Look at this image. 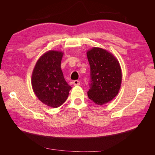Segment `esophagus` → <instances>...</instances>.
<instances>
[{
    "label": "esophagus",
    "instance_id": "34e87169",
    "mask_svg": "<svg viewBox=\"0 0 155 155\" xmlns=\"http://www.w3.org/2000/svg\"><path fill=\"white\" fill-rule=\"evenodd\" d=\"M73 84H74V85H75V86L79 85H80V81H78V80H74L73 81Z\"/></svg>",
    "mask_w": 155,
    "mask_h": 155
}]
</instances>
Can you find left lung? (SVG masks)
<instances>
[{
    "label": "left lung",
    "mask_w": 155,
    "mask_h": 155,
    "mask_svg": "<svg viewBox=\"0 0 155 155\" xmlns=\"http://www.w3.org/2000/svg\"><path fill=\"white\" fill-rule=\"evenodd\" d=\"M91 67L88 98L97 105L111 101L119 92L121 70L116 58L107 50L93 48L87 53Z\"/></svg>",
    "instance_id": "left-lung-1"
}]
</instances>
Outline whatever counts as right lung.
I'll list each match as a JSON object with an SVG mask.
<instances>
[{
  "instance_id": "right-lung-1",
  "label": "right lung",
  "mask_w": 155,
  "mask_h": 155,
  "mask_svg": "<svg viewBox=\"0 0 155 155\" xmlns=\"http://www.w3.org/2000/svg\"><path fill=\"white\" fill-rule=\"evenodd\" d=\"M63 54L49 51L37 61L31 76V85L39 100L56 108L67 100L72 87L65 81L61 69Z\"/></svg>"
}]
</instances>
